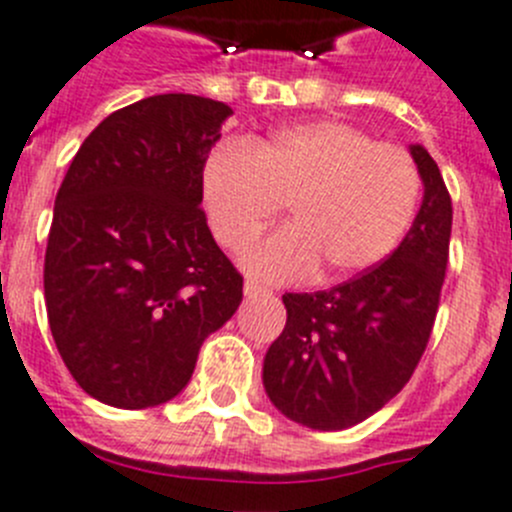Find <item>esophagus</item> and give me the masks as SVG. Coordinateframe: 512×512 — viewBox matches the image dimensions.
I'll list each match as a JSON object with an SVG mask.
<instances>
[{
	"label": "esophagus",
	"mask_w": 512,
	"mask_h": 512,
	"mask_svg": "<svg viewBox=\"0 0 512 512\" xmlns=\"http://www.w3.org/2000/svg\"><path fill=\"white\" fill-rule=\"evenodd\" d=\"M245 296L252 298V296H273V290L265 288V285L255 283V280H247L245 283Z\"/></svg>",
	"instance_id": "esophagus-1"
}]
</instances>
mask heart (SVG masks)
I'll return each instance as SVG.
<instances>
[{
	"instance_id": "obj_1",
	"label": "heart",
	"mask_w": 512,
	"mask_h": 512,
	"mask_svg": "<svg viewBox=\"0 0 512 512\" xmlns=\"http://www.w3.org/2000/svg\"><path fill=\"white\" fill-rule=\"evenodd\" d=\"M211 232L237 250L288 204L293 222L242 252L250 275L293 283L344 280L395 250L421 199V173L403 147L375 142L344 122H311L252 147L219 145L204 163Z\"/></svg>"
}]
</instances>
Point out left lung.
<instances>
[{
  "mask_svg": "<svg viewBox=\"0 0 512 512\" xmlns=\"http://www.w3.org/2000/svg\"><path fill=\"white\" fill-rule=\"evenodd\" d=\"M413 227L388 260L316 293H285L283 334L262 365L267 398L316 431L357 426L393 400L426 352L449 262L451 196L426 147Z\"/></svg>",
  "mask_w": 512,
  "mask_h": 512,
  "instance_id": "obj_1",
  "label": "left lung"
}]
</instances>
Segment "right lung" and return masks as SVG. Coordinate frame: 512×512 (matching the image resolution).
Instances as JSON below:
<instances>
[{"mask_svg":"<svg viewBox=\"0 0 512 512\" xmlns=\"http://www.w3.org/2000/svg\"><path fill=\"white\" fill-rule=\"evenodd\" d=\"M232 109L158 94L117 109L78 147L55 196L45 306L73 380L114 408L188 385L199 349L242 303V275L201 209L204 163Z\"/></svg>","mask_w":512,"mask_h":512,"instance_id":"right-lung-1","label":"right lung"}]
</instances>
